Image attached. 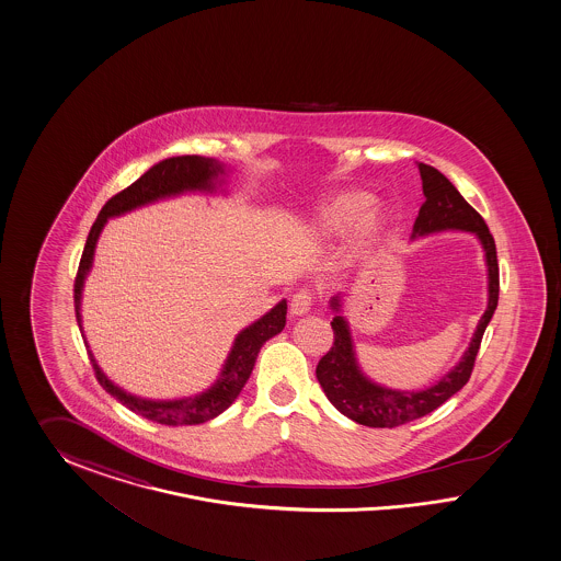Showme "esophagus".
I'll use <instances>...</instances> for the list:
<instances>
[{
  "instance_id": "1",
  "label": "esophagus",
  "mask_w": 561,
  "mask_h": 561,
  "mask_svg": "<svg viewBox=\"0 0 561 561\" xmlns=\"http://www.w3.org/2000/svg\"><path fill=\"white\" fill-rule=\"evenodd\" d=\"M312 306V294L308 289H300L291 296V305H289V312L291 317H302Z\"/></svg>"
}]
</instances>
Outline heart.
<instances>
[{"label": "heart", "instance_id": "heart-1", "mask_svg": "<svg viewBox=\"0 0 561 561\" xmlns=\"http://www.w3.org/2000/svg\"><path fill=\"white\" fill-rule=\"evenodd\" d=\"M374 197L368 191H341L337 195H331L314 211V228L319 234L327 238H337L352 230L359 221V240L362 244L373 242L380 234L385 221L371 211Z\"/></svg>", "mask_w": 561, "mask_h": 561}]
</instances>
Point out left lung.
I'll use <instances>...</instances> for the list:
<instances>
[{"mask_svg":"<svg viewBox=\"0 0 561 561\" xmlns=\"http://www.w3.org/2000/svg\"><path fill=\"white\" fill-rule=\"evenodd\" d=\"M422 174L425 202L413 224L411 238L430 237L444 230H462L479 238L485 265H488V308L479 319L473 340L467 352L460 357L459 364L440 380L424 391H397L373 382L362 373L354 352V340L350 333V323L341 317L340 296L331 300L335 317L331 321L333 329V347L321 357L317 366V378L323 387L327 399L341 411L345 417L356 424L368 427H397L420 420L434 409L440 408L455 392H459L471 378L476 366L477 352L483 340V333L492 321L493 310L497 306L500 294V270L495 242L490 234L488 224L477 214L471 205L465 202L457 187L442 174L440 170L417 164Z\"/></svg>","mask_w":561,"mask_h":561,"instance_id":"left-lung-1","label":"left lung"}]
</instances>
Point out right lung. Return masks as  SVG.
I'll return each instance as SVG.
<instances>
[{
	"mask_svg": "<svg viewBox=\"0 0 561 561\" xmlns=\"http://www.w3.org/2000/svg\"><path fill=\"white\" fill-rule=\"evenodd\" d=\"M224 174V167L220 162L204 158V156H176V158H167L158 164H153L152 169L146 174H141L134 185L123 188L115 197H111L99 214L96 221L90 228V234L85 240L84 253L80 259V267L76 275V284H73V302H76V319L78 324L82 327V314H80V305H82V288H84V279L90 267H92V259H94V249L101 237L102 228L108 218H115L121 214H127L141 205L153 204L158 199L172 197V195H181L187 191H207L214 193L216 183H220ZM286 312L288 305L286 300H282L279 305L273 306L267 314H263L259 321L249 324L247 329H242L234 340V345L230 350V354L226 357V364L221 368L220 378L202 394L188 397V399H179V401H150V399H141L131 392H125L117 385H113L101 366L96 364V359L90 354L92 368L96 374V380L101 382L102 389L113 394L119 403L125 408L136 411L137 415L152 420L156 424L164 425H195L205 424L214 417H218L221 411L230 408L237 401L238 394L242 391V387L247 385L249 376L255 368L256 356L259 350L263 347V343L275 337L277 333H282V329L286 327Z\"/></svg>",
	"mask_w": 561,
	"mask_h": 561,
	"instance_id": "1",
	"label": "right lung"
}]
</instances>
